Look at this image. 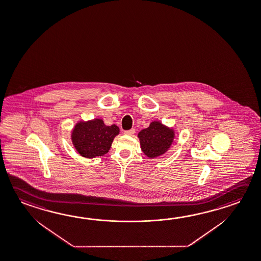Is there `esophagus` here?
Masks as SVG:
<instances>
[{
    "mask_svg": "<svg viewBox=\"0 0 261 261\" xmlns=\"http://www.w3.org/2000/svg\"><path fill=\"white\" fill-rule=\"evenodd\" d=\"M135 133H136V130L135 129H131V130H128V131H125L124 135H126V136H134Z\"/></svg>",
    "mask_w": 261,
    "mask_h": 261,
    "instance_id": "34e87169",
    "label": "esophagus"
}]
</instances>
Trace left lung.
I'll list each match as a JSON object with an SVG mask.
<instances>
[{
	"label": "left lung",
	"instance_id": "obj_1",
	"mask_svg": "<svg viewBox=\"0 0 261 261\" xmlns=\"http://www.w3.org/2000/svg\"><path fill=\"white\" fill-rule=\"evenodd\" d=\"M137 137L144 155L155 159L164 155L170 148L175 138V130L160 121H153L147 128L138 133Z\"/></svg>",
	"mask_w": 261,
	"mask_h": 261
}]
</instances>
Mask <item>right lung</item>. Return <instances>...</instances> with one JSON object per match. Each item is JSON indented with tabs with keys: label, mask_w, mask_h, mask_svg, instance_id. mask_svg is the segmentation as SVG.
Returning <instances> with one entry per match:
<instances>
[{
	"label": "right lung",
	"mask_w": 261,
	"mask_h": 261,
	"mask_svg": "<svg viewBox=\"0 0 261 261\" xmlns=\"http://www.w3.org/2000/svg\"><path fill=\"white\" fill-rule=\"evenodd\" d=\"M119 132L117 125H106L101 118L81 120L74 125L70 138L80 155L86 159H93L108 153Z\"/></svg>",
	"instance_id": "1"
}]
</instances>
